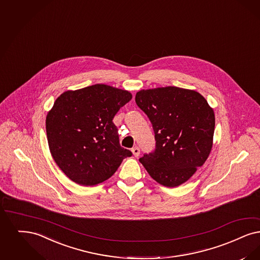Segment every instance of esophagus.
Returning a JSON list of instances; mask_svg holds the SVG:
<instances>
[{
	"label": "esophagus",
	"mask_w": 260,
	"mask_h": 260,
	"mask_svg": "<svg viewBox=\"0 0 260 260\" xmlns=\"http://www.w3.org/2000/svg\"><path fill=\"white\" fill-rule=\"evenodd\" d=\"M132 152H133V154H134V156H138L140 155V149H139L138 147L133 148V149H132Z\"/></svg>",
	"instance_id": "obj_1"
}]
</instances>
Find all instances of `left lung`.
I'll use <instances>...</instances> for the list:
<instances>
[{
  "mask_svg": "<svg viewBox=\"0 0 260 260\" xmlns=\"http://www.w3.org/2000/svg\"><path fill=\"white\" fill-rule=\"evenodd\" d=\"M135 103L155 132L154 153L139 158L158 184H184L206 161L213 147L215 114L205 98L194 90L174 86L141 90Z\"/></svg>",
  "mask_w": 260,
  "mask_h": 260,
  "instance_id": "1",
  "label": "left lung"
}]
</instances>
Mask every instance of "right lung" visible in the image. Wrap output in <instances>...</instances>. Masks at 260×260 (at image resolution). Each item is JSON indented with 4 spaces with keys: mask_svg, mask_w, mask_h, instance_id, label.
Here are the masks:
<instances>
[{
    "mask_svg": "<svg viewBox=\"0 0 260 260\" xmlns=\"http://www.w3.org/2000/svg\"><path fill=\"white\" fill-rule=\"evenodd\" d=\"M132 98L128 91L105 84L70 90L57 98L46 116L47 141L53 159L74 183H103L133 155L120 145L112 122Z\"/></svg>",
    "mask_w": 260,
    "mask_h": 260,
    "instance_id": "obj_1",
    "label": "right lung"
}]
</instances>
